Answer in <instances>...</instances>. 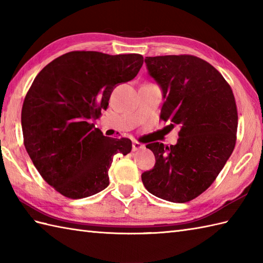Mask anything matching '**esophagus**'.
Segmentation results:
<instances>
[{
	"label": "esophagus",
	"mask_w": 263,
	"mask_h": 263,
	"mask_svg": "<svg viewBox=\"0 0 263 263\" xmlns=\"http://www.w3.org/2000/svg\"><path fill=\"white\" fill-rule=\"evenodd\" d=\"M143 144L142 143H140V142H133V144H132V150L133 152H139V150H141V149H143Z\"/></svg>",
	"instance_id": "esophagus-1"
}]
</instances>
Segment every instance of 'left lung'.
<instances>
[{"label":"left lung","instance_id":"obj_1","mask_svg":"<svg viewBox=\"0 0 263 263\" xmlns=\"http://www.w3.org/2000/svg\"><path fill=\"white\" fill-rule=\"evenodd\" d=\"M144 62L163 90L160 120L181 128L175 146L147 144L156 164L142 173V183L160 199L189 202L214 183L235 148V97L220 72L193 55L146 58Z\"/></svg>","mask_w":263,"mask_h":263}]
</instances>
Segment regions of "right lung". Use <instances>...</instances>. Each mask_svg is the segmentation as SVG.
<instances>
[{
  "label": "right lung",
  "mask_w": 263,
  "mask_h": 263,
  "mask_svg": "<svg viewBox=\"0 0 263 263\" xmlns=\"http://www.w3.org/2000/svg\"><path fill=\"white\" fill-rule=\"evenodd\" d=\"M142 64L140 54L74 51L33 80L21 110L24 143L39 174L64 197L82 199L107 187L113 156L131 152L130 139L105 137L91 121L107 108L115 86L132 80Z\"/></svg>",
  "instance_id": "add662e5"
}]
</instances>
